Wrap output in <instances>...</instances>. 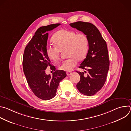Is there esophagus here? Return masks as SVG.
<instances>
[{
    "instance_id": "34e87169",
    "label": "esophagus",
    "mask_w": 131,
    "mask_h": 131,
    "mask_svg": "<svg viewBox=\"0 0 131 131\" xmlns=\"http://www.w3.org/2000/svg\"><path fill=\"white\" fill-rule=\"evenodd\" d=\"M66 73H67V76H69L70 74L71 73V72H70V71H67V72H66Z\"/></svg>"
}]
</instances>
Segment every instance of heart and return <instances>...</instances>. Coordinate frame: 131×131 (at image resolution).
Here are the masks:
<instances>
[{"instance_id": "b5f03b06", "label": "heart", "mask_w": 131, "mask_h": 131, "mask_svg": "<svg viewBox=\"0 0 131 131\" xmlns=\"http://www.w3.org/2000/svg\"><path fill=\"white\" fill-rule=\"evenodd\" d=\"M54 45H48L46 52L50 60L57 62L61 52L66 49L68 59L64 60L59 68L64 71H71L77 64L78 60L85 58L88 50L89 42L86 36L81 32L66 29H62L56 32L52 38Z\"/></svg>"}]
</instances>
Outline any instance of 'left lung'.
I'll use <instances>...</instances> for the list:
<instances>
[{
  "instance_id": "obj_1",
  "label": "left lung",
  "mask_w": 131,
  "mask_h": 131,
  "mask_svg": "<svg viewBox=\"0 0 131 131\" xmlns=\"http://www.w3.org/2000/svg\"><path fill=\"white\" fill-rule=\"evenodd\" d=\"M69 25L83 32L88 39L86 57L79 66L80 68L86 70L88 73L85 76L84 72L77 71L80 80L76 86L82 94L92 96L102 88L106 80L109 68L107 44L99 29L93 24L79 21Z\"/></svg>"
}]
</instances>
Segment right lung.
<instances>
[{"mask_svg":"<svg viewBox=\"0 0 131 131\" xmlns=\"http://www.w3.org/2000/svg\"><path fill=\"white\" fill-rule=\"evenodd\" d=\"M61 24L42 26L37 30L25 47L23 54V68L27 82L34 94L43 100L53 98L59 83L67 76L65 71L55 70L47 54L46 49L49 34ZM54 72L52 77L45 73L48 66Z\"/></svg>","mask_w":131,"mask_h":131,"instance_id":"1","label":"right lung"}]
</instances>
